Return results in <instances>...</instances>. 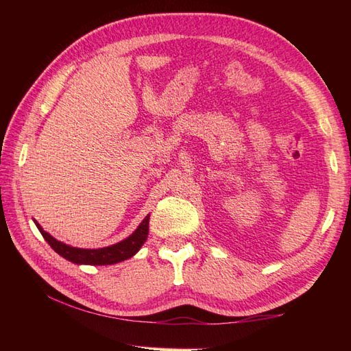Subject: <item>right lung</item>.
<instances>
[{"mask_svg": "<svg viewBox=\"0 0 351 351\" xmlns=\"http://www.w3.org/2000/svg\"><path fill=\"white\" fill-rule=\"evenodd\" d=\"M34 223L37 229L40 230L42 237L52 247V250L57 252L58 255L71 261L73 264L110 265V264L122 263V261L130 259L131 256L136 255L141 245H143L145 241L147 240V234H149V215H146L145 220L140 223V226L121 243L108 245V247H102V249H77V247H71L68 244L57 241L54 237H51L48 232H45L42 226L36 220Z\"/></svg>", "mask_w": 351, "mask_h": 351, "instance_id": "obj_1", "label": "right lung"}]
</instances>
